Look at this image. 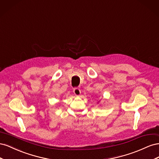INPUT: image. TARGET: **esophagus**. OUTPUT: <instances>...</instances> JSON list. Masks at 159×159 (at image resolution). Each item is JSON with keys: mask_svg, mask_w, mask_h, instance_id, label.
Instances as JSON below:
<instances>
[{"mask_svg": "<svg viewBox=\"0 0 159 159\" xmlns=\"http://www.w3.org/2000/svg\"><path fill=\"white\" fill-rule=\"evenodd\" d=\"M73 91L76 96H79L81 93V90L79 88H74Z\"/></svg>", "mask_w": 159, "mask_h": 159, "instance_id": "1", "label": "esophagus"}]
</instances>
